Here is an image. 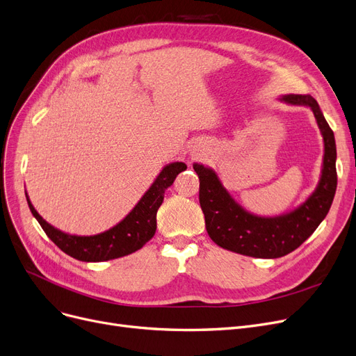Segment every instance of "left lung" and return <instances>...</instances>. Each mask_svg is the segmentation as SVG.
I'll use <instances>...</instances> for the list:
<instances>
[{"label": "left lung", "mask_w": 356, "mask_h": 356, "mask_svg": "<svg viewBox=\"0 0 356 356\" xmlns=\"http://www.w3.org/2000/svg\"><path fill=\"white\" fill-rule=\"evenodd\" d=\"M280 100L310 107L323 136L320 180L301 205L276 216L254 215L236 202L211 167L193 163L199 176V204L211 240L225 250L250 257L276 259L296 250L326 218L337 186L334 135L316 99L310 95H285Z\"/></svg>", "instance_id": "1"}]
</instances>
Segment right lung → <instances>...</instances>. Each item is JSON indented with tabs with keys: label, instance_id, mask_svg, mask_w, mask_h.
Here are the masks:
<instances>
[{
	"label": "right lung",
	"instance_id": "obj_1",
	"mask_svg": "<svg viewBox=\"0 0 356 356\" xmlns=\"http://www.w3.org/2000/svg\"><path fill=\"white\" fill-rule=\"evenodd\" d=\"M186 164L175 161L163 167L149 189L138 200L132 211L115 227L95 236H76L64 233L56 227L46 222L35 207L26 199L30 211L43 228V231L60 250L81 261H106L131 254L149 241L157 228V211L163 204L164 192L173 184L175 179Z\"/></svg>",
	"mask_w": 356,
	"mask_h": 356
}]
</instances>
